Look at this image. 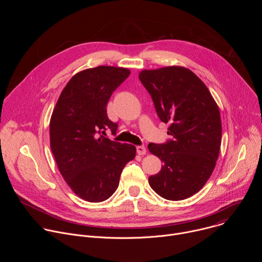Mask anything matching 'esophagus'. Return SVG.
I'll list each match as a JSON object with an SVG mask.
<instances>
[{
    "label": "esophagus",
    "instance_id": "34e87169",
    "mask_svg": "<svg viewBox=\"0 0 262 262\" xmlns=\"http://www.w3.org/2000/svg\"><path fill=\"white\" fill-rule=\"evenodd\" d=\"M137 154L139 156H144L146 154V147L141 145V146H137Z\"/></svg>",
    "mask_w": 262,
    "mask_h": 262
}]
</instances>
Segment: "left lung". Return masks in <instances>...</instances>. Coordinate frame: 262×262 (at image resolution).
Masks as SVG:
<instances>
[{
    "label": "left lung",
    "mask_w": 262,
    "mask_h": 262,
    "mask_svg": "<svg viewBox=\"0 0 262 262\" xmlns=\"http://www.w3.org/2000/svg\"><path fill=\"white\" fill-rule=\"evenodd\" d=\"M139 79L173 137L165 144L148 145L163 162L161 171L148 178L149 185L167 200L189 198L207 182L220 155L219 106L205 84L185 67L144 69Z\"/></svg>",
    "instance_id": "left-lung-1"
}]
</instances>
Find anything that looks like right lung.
Listing matches in <instances>:
<instances>
[{"label": "right lung", "mask_w": 262, "mask_h": 262, "mask_svg": "<svg viewBox=\"0 0 262 262\" xmlns=\"http://www.w3.org/2000/svg\"><path fill=\"white\" fill-rule=\"evenodd\" d=\"M130 74L124 67L84 69L69 80L50 121L51 149L72 192L88 202H102L118 188L121 172L135 159L136 147L102 135L117 124L107 118L106 104Z\"/></svg>", "instance_id": "add662e5"}]
</instances>
